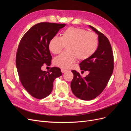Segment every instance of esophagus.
Wrapping results in <instances>:
<instances>
[{"label": "esophagus", "instance_id": "esophagus-1", "mask_svg": "<svg viewBox=\"0 0 131 131\" xmlns=\"http://www.w3.org/2000/svg\"><path fill=\"white\" fill-rule=\"evenodd\" d=\"M66 70H65V69H61V72H62V73H65V72H66Z\"/></svg>", "mask_w": 131, "mask_h": 131}]
</instances>
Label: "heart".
I'll use <instances>...</instances> for the list:
<instances>
[{"instance_id":"heart-1","label":"heart","mask_w":131,"mask_h":131,"mask_svg":"<svg viewBox=\"0 0 131 131\" xmlns=\"http://www.w3.org/2000/svg\"><path fill=\"white\" fill-rule=\"evenodd\" d=\"M98 45L96 34L86 30L70 27L63 31L61 37L54 36L49 43V49L53 54H58L67 46V51L54 59L55 66L68 69L77 60L89 58L96 52Z\"/></svg>"}]
</instances>
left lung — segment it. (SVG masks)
I'll use <instances>...</instances> for the list:
<instances>
[{"mask_svg": "<svg viewBox=\"0 0 131 131\" xmlns=\"http://www.w3.org/2000/svg\"><path fill=\"white\" fill-rule=\"evenodd\" d=\"M98 35V46L95 53L80 65L81 72L89 71V74L81 78L76 70H72L74 78L70 87L73 94L82 100H92L104 90L114 69V57L112 46L105 35L94 27L89 26Z\"/></svg>", "mask_w": 131, "mask_h": 131, "instance_id": "8db88e82", "label": "left lung"}]
</instances>
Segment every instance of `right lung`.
Returning <instances> with one entry per match:
<instances>
[{"label":"right lung","instance_id":"1","mask_svg":"<svg viewBox=\"0 0 131 131\" xmlns=\"http://www.w3.org/2000/svg\"><path fill=\"white\" fill-rule=\"evenodd\" d=\"M65 24L42 22L35 25L19 42L16 64L19 80L26 90L37 99H43L51 93L55 79L62 75L60 68H51L50 72L41 70L50 66L52 56L49 49L51 39Z\"/></svg>","mask_w":131,"mask_h":131}]
</instances>
